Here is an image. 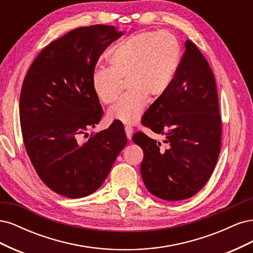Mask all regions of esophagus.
I'll return each mask as SVG.
<instances>
[{"mask_svg":"<svg viewBox=\"0 0 253 253\" xmlns=\"http://www.w3.org/2000/svg\"><path fill=\"white\" fill-rule=\"evenodd\" d=\"M125 129H126V134L127 139L131 140V139H132V135H133V128H132L131 126H126L125 127Z\"/></svg>","mask_w":253,"mask_h":253,"instance_id":"34e87169","label":"esophagus"}]
</instances>
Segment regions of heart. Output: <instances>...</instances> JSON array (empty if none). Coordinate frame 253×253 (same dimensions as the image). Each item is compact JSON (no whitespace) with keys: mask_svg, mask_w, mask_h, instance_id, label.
<instances>
[{"mask_svg":"<svg viewBox=\"0 0 253 253\" xmlns=\"http://www.w3.org/2000/svg\"><path fill=\"white\" fill-rule=\"evenodd\" d=\"M108 61L110 67L97 68L91 75V87L99 100L110 104L126 79L129 89L110 109L108 117L133 125L141 118L148 97L157 99L170 88L180 62L179 42L166 30L137 33L115 45Z\"/></svg>","mask_w":253,"mask_h":253,"instance_id":"1","label":"heart"}]
</instances>
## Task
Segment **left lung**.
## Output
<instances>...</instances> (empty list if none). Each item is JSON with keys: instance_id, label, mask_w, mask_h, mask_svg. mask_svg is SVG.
I'll use <instances>...</instances> for the list:
<instances>
[{"instance_id": "1", "label": "left lung", "mask_w": 253, "mask_h": 253, "mask_svg": "<svg viewBox=\"0 0 253 253\" xmlns=\"http://www.w3.org/2000/svg\"><path fill=\"white\" fill-rule=\"evenodd\" d=\"M142 125L164 135L167 149L141 132L133 141L143 151L142 180L150 193L176 202L195 195L215 168L221 120L214 75L201 50L186 41L177 74L166 93L142 117Z\"/></svg>"}]
</instances>
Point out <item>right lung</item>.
Instances as JSON below:
<instances>
[{"mask_svg": "<svg viewBox=\"0 0 253 253\" xmlns=\"http://www.w3.org/2000/svg\"><path fill=\"white\" fill-rule=\"evenodd\" d=\"M122 32L91 25L67 33L45 47L23 81L20 122L36 172L56 193L80 198L101 187L126 144L119 122L78 142L103 115L91 87L97 61Z\"/></svg>", "mask_w": 253, "mask_h": 253, "instance_id": "obj_1", "label": "right lung"}]
</instances>
